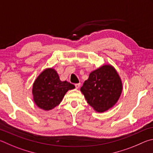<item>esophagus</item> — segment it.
Segmentation results:
<instances>
[{
  "mask_svg": "<svg viewBox=\"0 0 153 153\" xmlns=\"http://www.w3.org/2000/svg\"><path fill=\"white\" fill-rule=\"evenodd\" d=\"M81 87V83H77V84H75V87L76 88V89H79V88Z\"/></svg>",
  "mask_w": 153,
  "mask_h": 153,
  "instance_id": "obj_1",
  "label": "esophagus"
}]
</instances>
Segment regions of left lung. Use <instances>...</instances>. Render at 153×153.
<instances>
[{"instance_id":"left-lung-1","label":"left lung","mask_w":153,"mask_h":153,"mask_svg":"<svg viewBox=\"0 0 153 153\" xmlns=\"http://www.w3.org/2000/svg\"><path fill=\"white\" fill-rule=\"evenodd\" d=\"M122 91L121 79L111 65H103L91 72L81 88L87 103L97 112L112 108L118 101Z\"/></svg>"}]
</instances>
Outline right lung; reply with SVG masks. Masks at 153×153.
Listing matches in <instances>:
<instances>
[{
    "label": "right lung",
    "mask_w": 153,
    "mask_h": 153,
    "mask_svg": "<svg viewBox=\"0 0 153 153\" xmlns=\"http://www.w3.org/2000/svg\"><path fill=\"white\" fill-rule=\"evenodd\" d=\"M75 87L67 81H61L53 68H47L35 81L32 93L33 100L39 108L50 110L60 104L68 90Z\"/></svg>",
    "instance_id": "obj_1"
}]
</instances>
